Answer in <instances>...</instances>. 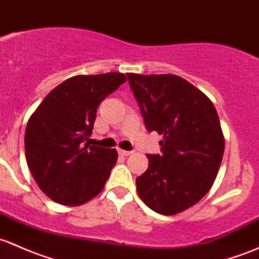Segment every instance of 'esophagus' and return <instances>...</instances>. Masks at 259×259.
Segmentation results:
<instances>
[{"label": "esophagus", "mask_w": 259, "mask_h": 259, "mask_svg": "<svg viewBox=\"0 0 259 259\" xmlns=\"http://www.w3.org/2000/svg\"><path fill=\"white\" fill-rule=\"evenodd\" d=\"M119 154H120V155H122V156H127V155H130V154H133V151L132 150H122V149H119Z\"/></svg>", "instance_id": "obj_1"}]
</instances>
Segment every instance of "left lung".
<instances>
[{
	"mask_svg": "<svg viewBox=\"0 0 259 259\" xmlns=\"http://www.w3.org/2000/svg\"><path fill=\"white\" fill-rule=\"evenodd\" d=\"M148 132L163 135L161 154H148L137 178L138 194L150 209L173 215L199 202L213 185L224 138L213 103L176 75L127 74Z\"/></svg>",
	"mask_w": 259,
	"mask_h": 259,
	"instance_id": "8db88e82",
	"label": "left lung"
}]
</instances>
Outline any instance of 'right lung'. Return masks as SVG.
Wrapping results in <instances>:
<instances>
[{
  "label": "right lung",
  "mask_w": 259,
  "mask_h": 259,
  "mask_svg": "<svg viewBox=\"0 0 259 259\" xmlns=\"http://www.w3.org/2000/svg\"><path fill=\"white\" fill-rule=\"evenodd\" d=\"M125 81L120 72L70 77L31 115L26 160L40 189L54 202L75 207L103 190L117 151L90 145L89 137L100 103Z\"/></svg>",
  "instance_id": "add662e5"
}]
</instances>
